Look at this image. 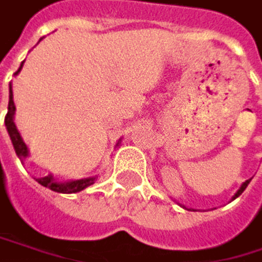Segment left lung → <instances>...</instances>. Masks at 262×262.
<instances>
[{
  "mask_svg": "<svg viewBox=\"0 0 262 262\" xmlns=\"http://www.w3.org/2000/svg\"><path fill=\"white\" fill-rule=\"evenodd\" d=\"M250 181H251V179H248V181H245V182H244V184H242V187H241V188H239V190H237V193H236V195H234V198H233V200H236V198H237V196H239V195H242V192H244V190H245V188H247V185H248V184H250Z\"/></svg>",
  "mask_w": 262,
  "mask_h": 262,
  "instance_id": "8db88e82",
  "label": "left lung"
}]
</instances>
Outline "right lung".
I'll use <instances>...</instances> for the list:
<instances>
[{"label": "right lung", "mask_w": 262, "mask_h": 262, "mask_svg": "<svg viewBox=\"0 0 262 262\" xmlns=\"http://www.w3.org/2000/svg\"><path fill=\"white\" fill-rule=\"evenodd\" d=\"M23 67V64L20 66V69L15 72V75L20 72ZM14 113H15V105H14V99H12V86H9V106H7V115H6V128L9 132V137L12 140V144H14V149H15V154L18 156V159H25L28 156V147L26 144L23 143L18 130L14 124ZM94 179L96 178H88V179H80V181H72V182H56L53 179V176H45V178H40V179H36L40 185L53 190V192H58V193H77V192H81L83 188H86L88 185L94 184Z\"/></svg>", "instance_id": "1"}]
</instances>
